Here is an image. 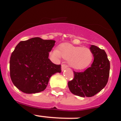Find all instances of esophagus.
<instances>
[{"mask_svg": "<svg viewBox=\"0 0 121 121\" xmlns=\"http://www.w3.org/2000/svg\"><path fill=\"white\" fill-rule=\"evenodd\" d=\"M67 69V65L64 64H63L62 65V67H61L62 71H64V70H65Z\"/></svg>", "mask_w": 121, "mask_h": 121, "instance_id": "esophagus-1", "label": "esophagus"}]
</instances>
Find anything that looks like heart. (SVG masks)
<instances>
[{"label": "heart", "instance_id": "b5f03b06", "mask_svg": "<svg viewBox=\"0 0 121 121\" xmlns=\"http://www.w3.org/2000/svg\"><path fill=\"white\" fill-rule=\"evenodd\" d=\"M53 54L56 56H60L68 60L70 66L77 70L86 68L93 60V54L90 49L74 46L69 43L60 45L57 51L54 52Z\"/></svg>", "mask_w": 121, "mask_h": 121}]
</instances>
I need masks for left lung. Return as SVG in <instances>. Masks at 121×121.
Instances as JSON below:
<instances>
[{
    "label": "left lung",
    "instance_id": "8db88e82",
    "mask_svg": "<svg viewBox=\"0 0 121 121\" xmlns=\"http://www.w3.org/2000/svg\"><path fill=\"white\" fill-rule=\"evenodd\" d=\"M94 56L90 67L84 72L73 71L74 77L68 82L72 93L81 97H91L106 85L110 70V63L103 49L91 45L90 48Z\"/></svg>",
    "mask_w": 121,
    "mask_h": 121
}]
</instances>
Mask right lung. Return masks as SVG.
Returning a JSON list of instances; mask_svg holds the SVG:
<instances>
[{
    "instance_id": "add662e5",
    "label": "right lung",
    "mask_w": 121,
    "mask_h": 121,
    "mask_svg": "<svg viewBox=\"0 0 121 121\" xmlns=\"http://www.w3.org/2000/svg\"><path fill=\"white\" fill-rule=\"evenodd\" d=\"M55 42L36 37L17 45L10 59V75L18 89L28 94L43 91L50 77L61 72V65L48 57Z\"/></svg>"
}]
</instances>
